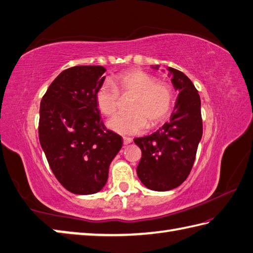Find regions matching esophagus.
<instances>
[{
	"label": "esophagus",
	"mask_w": 253,
	"mask_h": 253,
	"mask_svg": "<svg viewBox=\"0 0 253 253\" xmlns=\"http://www.w3.org/2000/svg\"><path fill=\"white\" fill-rule=\"evenodd\" d=\"M132 141V139L131 138H129V137H124L123 138V142H124V146H127V145H129V143Z\"/></svg>",
	"instance_id": "esophagus-1"
}]
</instances>
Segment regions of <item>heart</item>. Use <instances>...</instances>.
Listing matches in <instances>:
<instances>
[{"label": "heart", "instance_id": "obj_1", "mask_svg": "<svg viewBox=\"0 0 253 253\" xmlns=\"http://www.w3.org/2000/svg\"><path fill=\"white\" fill-rule=\"evenodd\" d=\"M120 90L123 94H135L130 102L131 113L121 114L108 121L111 130L120 135H137L151 125L162 122L169 116L173 103L171 87L166 83H156L151 74L141 70H128L110 81L103 82L95 92L96 105L104 115L116 113L120 101Z\"/></svg>", "mask_w": 253, "mask_h": 253}]
</instances>
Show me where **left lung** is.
<instances>
[{
	"label": "left lung",
	"instance_id": "obj_1",
	"mask_svg": "<svg viewBox=\"0 0 253 253\" xmlns=\"http://www.w3.org/2000/svg\"><path fill=\"white\" fill-rule=\"evenodd\" d=\"M151 68L159 70L160 66ZM168 76L179 92L170 122L149 136L133 139L141 149L137 175L146 187L158 192L175 189L186 180L203 135L201 98L194 84L176 69L169 68Z\"/></svg>",
	"mask_w": 253,
	"mask_h": 253
}]
</instances>
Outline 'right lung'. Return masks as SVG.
<instances>
[{
  "label": "right lung",
  "instance_id": "1",
  "mask_svg": "<svg viewBox=\"0 0 253 253\" xmlns=\"http://www.w3.org/2000/svg\"><path fill=\"white\" fill-rule=\"evenodd\" d=\"M102 66H77L49 85L39 110V141L54 176L69 192H100L123 138L107 130L95 92L105 80Z\"/></svg>",
  "mask_w": 253,
  "mask_h": 253
}]
</instances>
